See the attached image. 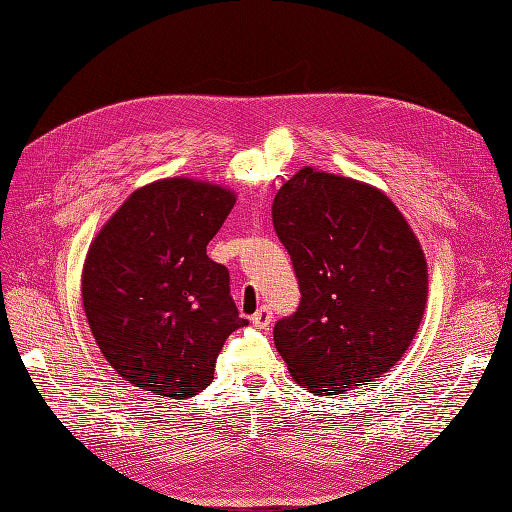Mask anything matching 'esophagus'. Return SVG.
<instances>
[{
  "mask_svg": "<svg viewBox=\"0 0 512 512\" xmlns=\"http://www.w3.org/2000/svg\"><path fill=\"white\" fill-rule=\"evenodd\" d=\"M271 320H273V312H271L267 305H262L258 312L252 316V324H254V327H258V329L269 327Z\"/></svg>",
  "mask_w": 512,
  "mask_h": 512,
  "instance_id": "34e87169",
  "label": "esophagus"
}]
</instances>
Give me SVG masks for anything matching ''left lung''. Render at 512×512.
Masks as SVG:
<instances>
[{"mask_svg": "<svg viewBox=\"0 0 512 512\" xmlns=\"http://www.w3.org/2000/svg\"><path fill=\"white\" fill-rule=\"evenodd\" d=\"M273 226L301 288L273 329L292 380L316 395L376 382L427 305V260L404 213L374 185L303 166L275 194Z\"/></svg>", "mask_w": 512, "mask_h": 512, "instance_id": "left-lung-1", "label": "left lung"}]
</instances>
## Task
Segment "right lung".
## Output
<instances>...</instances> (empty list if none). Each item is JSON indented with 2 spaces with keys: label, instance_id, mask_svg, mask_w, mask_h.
<instances>
[{
  "label": "right lung",
  "instance_id": "obj_1",
  "mask_svg": "<svg viewBox=\"0 0 512 512\" xmlns=\"http://www.w3.org/2000/svg\"><path fill=\"white\" fill-rule=\"evenodd\" d=\"M235 200L211 181L158 179L123 200L91 241L83 309L102 356L132 386L198 395L226 337L247 324L226 267L207 256Z\"/></svg>",
  "mask_w": 512,
  "mask_h": 512
}]
</instances>
